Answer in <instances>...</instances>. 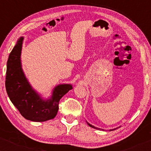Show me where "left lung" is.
I'll use <instances>...</instances> for the list:
<instances>
[{
	"mask_svg": "<svg viewBox=\"0 0 151 151\" xmlns=\"http://www.w3.org/2000/svg\"><path fill=\"white\" fill-rule=\"evenodd\" d=\"M87 124H88V125H89V126H91V128H93V129H98V128H96V127H94V126H92V125H91V124H89V123H87Z\"/></svg>",
	"mask_w": 151,
	"mask_h": 151,
	"instance_id": "obj_1",
	"label": "left lung"
}]
</instances>
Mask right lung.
<instances>
[{
    "instance_id": "obj_1",
    "label": "right lung",
    "mask_w": 151,
    "mask_h": 151,
    "mask_svg": "<svg viewBox=\"0 0 151 151\" xmlns=\"http://www.w3.org/2000/svg\"><path fill=\"white\" fill-rule=\"evenodd\" d=\"M23 37L18 40L8 57L6 77V91L10 101L25 119L42 122L54 119L59 109L60 100L72 89L70 84H62L54 89L51 99L43 101L33 89L22 72L20 53Z\"/></svg>"
}]
</instances>
